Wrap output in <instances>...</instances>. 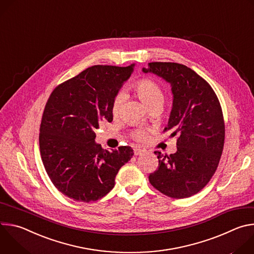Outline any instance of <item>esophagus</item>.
I'll use <instances>...</instances> for the list:
<instances>
[{
    "mask_svg": "<svg viewBox=\"0 0 254 254\" xmlns=\"http://www.w3.org/2000/svg\"><path fill=\"white\" fill-rule=\"evenodd\" d=\"M133 153H134V156H139V155H141L143 153V151L140 150V149H134Z\"/></svg>",
    "mask_w": 254,
    "mask_h": 254,
    "instance_id": "34e87169",
    "label": "esophagus"
}]
</instances>
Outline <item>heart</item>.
Instances as JSON below:
<instances>
[{
    "label": "heart",
    "instance_id": "obj_1",
    "mask_svg": "<svg viewBox=\"0 0 254 254\" xmlns=\"http://www.w3.org/2000/svg\"><path fill=\"white\" fill-rule=\"evenodd\" d=\"M133 89L135 90L137 96L142 101V103L148 108L153 106H161L164 101V92L161 86L152 79H140L134 85ZM124 100V95L122 93L116 95L113 100V114L117 115L120 111V107ZM133 137L141 140L146 136V131L143 129H136L133 131Z\"/></svg>",
    "mask_w": 254,
    "mask_h": 254
}]
</instances>
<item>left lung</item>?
<instances>
[{
	"label": "left lung",
	"mask_w": 254,
	"mask_h": 254,
	"mask_svg": "<svg viewBox=\"0 0 254 254\" xmlns=\"http://www.w3.org/2000/svg\"><path fill=\"white\" fill-rule=\"evenodd\" d=\"M142 72L170 83L173 105L165 130L179 134L175 154L155 152L159 167L150 183L168 197H191L208 184L221 158L225 127L219 100L209 83L183 64L152 62Z\"/></svg>",
	"instance_id": "8db88e82"
}]
</instances>
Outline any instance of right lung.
Instances as JSON below:
<instances>
[{"label":"right lung","mask_w":254,"mask_h":254,"mask_svg":"<svg viewBox=\"0 0 254 254\" xmlns=\"http://www.w3.org/2000/svg\"><path fill=\"white\" fill-rule=\"evenodd\" d=\"M133 67L91 66L58 85L46 103L39 134L42 162L53 185L74 201L105 196L133 156L127 146L103 150L94 132L102 121L113 122V100Z\"/></svg>","instance_id":"right-lung-1"}]
</instances>
